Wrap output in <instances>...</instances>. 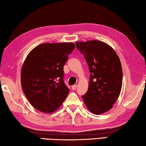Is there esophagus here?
<instances>
[{
	"instance_id": "34e87169",
	"label": "esophagus",
	"mask_w": 146,
	"mask_h": 146,
	"mask_svg": "<svg viewBox=\"0 0 146 146\" xmlns=\"http://www.w3.org/2000/svg\"><path fill=\"white\" fill-rule=\"evenodd\" d=\"M77 87H78L77 85H74L72 86V89L73 90H74L77 89Z\"/></svg>"
}]
</instances>
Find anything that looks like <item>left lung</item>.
<instances>
[{
    "mask_svg": "<svg viewBox=\"0 0 146 146\" xmlns=\"http://www.w3.org/2000/svg\"><path fill=\"white\" fill-rule=\"evenodd\" d=\"M76 44L90 72L83 102L93 114L106 113L113 107L121 92L123 73L120 58L113 48L100 40L76 42Z\"/></svg>",
    "mask_w": 146,
    "mask_h": 146,
    "instance_id": "left-lung-1",
    "label": "left lung"
}]
</instances>
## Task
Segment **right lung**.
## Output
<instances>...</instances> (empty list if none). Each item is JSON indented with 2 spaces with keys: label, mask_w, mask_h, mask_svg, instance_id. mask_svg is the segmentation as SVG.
I'll list each match as a JSON object with an SVG mask.
<instances>
[{
  "label": "right lung",
  "mask_w": 146,
  "mask_h": 146,
  "mask_svg": "<svg viewBox=\"0 0 146 146\" xmlns=\"http://www.w3.org/2000/svg\"><path fill=\"white\" fill-rule=\"evenodd\" d=\"M75 47L72 42L43 43L26 57L21 70V86L38 111L53 113L67 96L69 89L64 83L63 66Z\"/></svg>",
  "instance_id": "obj_1"
}]
</instances>
